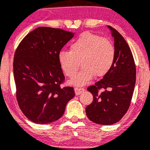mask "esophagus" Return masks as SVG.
I'll use <instances>...</instances> for the list:
<instances>
[{
  "label": "esophagus",
  "instance_id": "obj_1",
  "mask_svg": "<svg viewBox=\"0 0 150 150\" xmlns=\"http://www.w3.org/2000/svg\"><path fill=\"white\" fill-rule=\"evenodd\" d=\"M84 88H75V92L76 95H79L81 93L83 92Z\"/></svg>",
  "mask_w": 150,
  "mask_h": 150
}]
</instances>
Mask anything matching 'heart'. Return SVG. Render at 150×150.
I'll list each match as a JSON object with an SVG mask.
<instances>
[{
	"label": "heart",
	"instance_id": "1",
	"mask_svg": "<svg viewBox=\"0 0 150 150\" xmlns=\"http://www.w3.org/2000/svg\"><path fill=\"white\" fill-rule=\"evenodd\" d=\"M70 51L62 50L58 55L59 63L65 75L72 78L78 72L81 62V72L70 81L74 86H83L97 77L105 75L114 66L116 48L114 43L99 35L85 32L70 45Z\"/></svg>",
	"mask_w": 150,
	"mask_h": 150
}]
</instances>
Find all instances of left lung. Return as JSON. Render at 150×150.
Returning a JSON list of instances; mask_svg holds the SVG:
<instances>
[{
    "instance_id": "left-lung-1",
    "label": "left lung",
    "mask_w": 150,
    "mask_h": 150,
    "mask_svg": "<svg viewBox=\"0 0 150 150\" xmlns=\"http://www.w3.org/2000/svg\"><path fill=\"white\" fill-rule=\"evenodd\" d=\"M114 39L116 59L114 66L103 79L88 87L93 101L86 108L87 117L93 122L110 125L118 122L130 107L136 84V69L133 54L123 36L108 25ZM103 89V93L98 90Z\"/></svg>"
}]
</instances>
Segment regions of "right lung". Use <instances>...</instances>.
Instances as JSON below:
<instances>
[{
	"instance_id": "add662e5",
	"label": "right lung",
	"mask_w": 150,
	"mask_h": 150,
	"mask_svg": "<svg viewBox=\"0 0 150 150\" xmlns=\"http://www.w3.org/2000/svg\"><path fill=\"white\" fill-rule=\"evenodd\" d=\"M75 33L39 27L26 35L14 53L13 70L19 107L30 121L50 124L59 120L74 88L64 81L58 55Z\"/></svg>"
}]
</instances>
